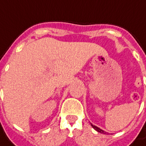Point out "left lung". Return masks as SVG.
<instances>
[{"mask_svg": "<svg viewBox=\"0 0 146 146\" xmlns=\"http://www.w3.org/2000/svg\"><path fill=\"white\" fill-rule=\"evenodd\" d=\"M91 125H92V127H93V128L95 129V131H97L99 132V133H102V134H106V131H104L103 130H102V129H100L99 127H98L93 125V124H92V123H91Z\"/></svg>", "mask_w": 146, "mask_h": 146, "instance_id": "left-lung-1", "label": "left lung"}]
</instances>
